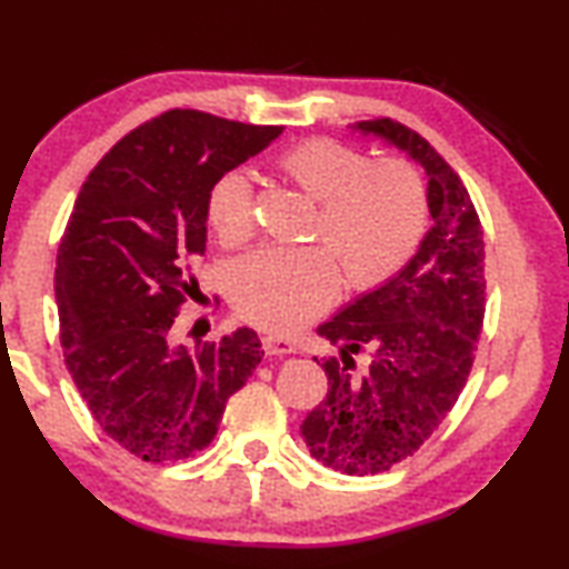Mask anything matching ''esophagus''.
Returning <instances> with one entry per match:
<instances>
[{
  "label": "esophagus",
  "instance_id": "obj_1",
  "mask_svg": "<svg viewBox=\"0 0 569 569\" xmlns=\"http://www.w3.org/2000/svg\"><path fill=\"white\" fill-rule=\"evenodd\" d=\"M262 348H266L268 356H291L296 353V346L286 338H276V335H266L262 338Z\"/></svg>",
  "mask_w": 569,
  "mask_h": 569
}]
</instances>
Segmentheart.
I'll return each instance as SVG.
<instances>
[{"mask_svg":"<svg viewBox=\"0 0 569 569\" xmlns=\"http://www.w3.org/2000/svg\"><path fill=\"white\" fill-rule=\"evenodd\" d=\"M278 167L319 201L311 237L322 244L258 250L234 268L229 296L247 322L293 332L335 301L340 270L348 286L368 291L412 260L428 229V193L407 159H371L335 139L296 143ZM206 216L221 244H244L258 227L250 174L223 172L208 190Z\"/></svg>","mask_w":569,"mask_h":569,"instance_id":"heart-1","label":"heart"}]
</instances>
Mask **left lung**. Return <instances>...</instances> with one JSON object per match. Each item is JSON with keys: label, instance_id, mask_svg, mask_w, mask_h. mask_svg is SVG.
Returning a JSON list of instances; mask_svg holds the SVG:
<instances>
[{"label": "left lung", "instance_id": "left-lung-1", "mask_svg": "<svg viewBox=\"0 0 569 569\" xmlns=\"http://www.w3.org/2000/svg\"><path fill=\"white\" fill-rule=\"evenodd\" d=\"M358 131L387 139L426 167L433 229L402 273L366 293L319 335L327 397L301 422L309 453L342 475H376L433 436L467 387L485 322V242L477 208L453 167L418 131L391 118ZM368 352L363 375L352 356Z\"/></svg>", "mask_w": 569, "mask_h": 569}]
</instances>
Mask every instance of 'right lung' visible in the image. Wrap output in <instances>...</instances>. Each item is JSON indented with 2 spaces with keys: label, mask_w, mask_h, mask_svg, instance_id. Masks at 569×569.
<instances>
[{
  "label": "right lung",
  "mask_w": 569,
  "mask_h": 569,
  "mask_svg": "<svg viewBox=\"0 0 569 569\" xmlns=\"http://www.w3.org/2000/svg\"><path fill=\"white\" fill-rule=\"evenodd\" d=\"M281 126L167 110L123 136L79 190L56 258L63 361L98 426L143 461L190 459L262 361L258 332L190 350L170 332L198 286L208 190Z\"/></svg>",
  "instance_id": "obj_1"
}]
</instances>
